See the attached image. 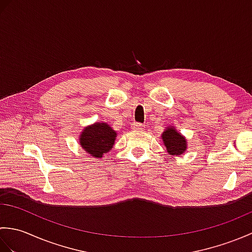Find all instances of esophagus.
<instances>
[{"label":"esophagus","mask_w":252,"mask_h":252,"mask_svg":"<svg viewBox=\"0 0 252 252\" xmlns=\"http://www.w3.org/2000/svg\"><path fill=\"white\" fill-rule=\"evenodd\" d=\"M144 127V126L142 125V123H136L134 122L132 125V130H135V131H138V130H142Z\"/></svg>","instance_id":"esophagus-1"}]
</instances>
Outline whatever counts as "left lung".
Returning <instances> with one entry per match:
<instances>
[{
	"label": "left lung",
	"instance_id": "1",
	"mask_svg": "<svg viewBox=\"0 0 252 252\" xmlns=\"http://www.w3.org/2000/svg\"><path fill=\"white\" fill-rule=\"evenodd\" d=\"M164 146L167 147V152L172 156H181L186 151V138L176 131L173 126H168L161 134Z\"/></svg>",
	"mask_w": 252,
	"mask_h": 252
}]
</instances>
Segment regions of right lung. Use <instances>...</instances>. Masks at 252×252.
Masks as SVG:
<instances>
[{"label": "right lung", "mask_w": 252, "mask_h": 252, "mask_svg": "<svg viewBox=\"0 0 252 252\" xmlns=\"http://www.w3.org/2000/svg\"><path fill=\"white\" fill-rule=\"evenodd\" d=\"M117 132L105 122H96L84 127L80 135V145L95 158H101L115 144Z\"/></svg>", "instance_id": "obj_1"}]
</instances>
